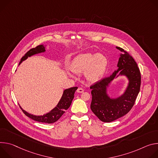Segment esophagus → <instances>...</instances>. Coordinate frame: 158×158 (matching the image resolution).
<instances>
[{
	"instance_id": "esophagus-1",
	"label": "esophagus",
	"mask_w": 158,
	"mask_h": 158,
	"mask_svg": "<svg viewBox=\"0 0 158 158\" xmlns=\"http://www.w3.org/2000/svg\"><path fill=\"white\" fill-rule=\"evenodd\" d=\"M77 93H83V89H81V88H78V89H77Z\"/></svg>"
}]
</instances>
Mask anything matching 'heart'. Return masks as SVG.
I'll return each mask as SVG.
<instances>
[{
    "label": "heart",
    "mask_w": 158,
    "mask_h": 158,
    "mask_svg": "<svg viewBox=\"0 0 158 158\" xmlns=\"http://www.w3.org/2000/svg\"><path fill=\"white\" fill-rule=\"evenodd\" d=\"M107 60L102 54L84 53L76 57L72 64V69L78 74L85 73V77L91 82L97 81L105 73Z\"/></svg>",
    "instance_id": "obj_1"
}]
</instances>
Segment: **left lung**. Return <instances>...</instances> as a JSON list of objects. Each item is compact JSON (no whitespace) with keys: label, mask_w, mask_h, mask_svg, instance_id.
I'll return each mask as SVG.
<instances>
[{"label":"left lung","mask_w":158,"mask_h":158,"mask_svg":"<svg viewBox=\"0 0 158 158\" xmlns=\"http://www.w3.org/2000/svg\"><path fill=\"white\" fill-rule=\"evenodd\" d=\"M117 48L121 51L117 69L110 77L90 86L92 95L91 110L104 122L114 121L127 114L133 107L141 86V73L136 62L124 49ZM118 76H125L128 82L123 93L112 98L109 95L108 89L113 80Z\"/></svg>","instance_id":"obj_1"}]
</instances>
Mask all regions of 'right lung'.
I'll return each instance as SVG.
<instances>
[{
  "mask_svg": "<svg viewBox=\"0 0 158 158\" xmlns=\"http://www.w3.org/2000/svg\"><path fill=\"white\" fill-rule=\"evenodd\" d=\"M46 52V47L44 45L41 44L36 48H32L27 51L26 55L21 58V61L19 64L20 65L22 62L27 60L29 57L34 56L35 55H38L40 53H43ZM78 87H72L68 89H65L63 90V95L58 102L56 106L51 110L49 112L41 115H36L30 114L26 110H24L21 106L20 108L24 112V114L31 118V119L36 120L40 122H44V123L51 124L56 122L65 112V110H67L69 106H71L72 100L74 98V94L75 91L77 90Z\"/></svg>",
  "mask_w": 158,
  "mask_h": 158,
  "instance_id": "1",
  "label": "right lung"
}]
</instances>
